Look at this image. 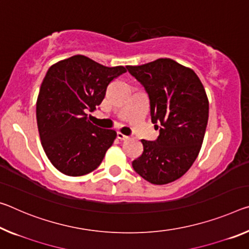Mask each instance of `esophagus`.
I'll return each mask as SVG.
<instances>
[{"mask_svg": "<svg viewBox=\"0 0 249 249\" xmlns=\"http://www.w3.org/2000/svg\"><path fill=\"white\" fill-rule=\"evenodd\" d=\"M117 139L121 140V141H125V140L128 139V136L124 135V134L121 133V132H117Z\"/></svg>", "mask_w": 249, "mask_h": 249, "instance_id": "1", "label": "esophagus"}]
</instances>
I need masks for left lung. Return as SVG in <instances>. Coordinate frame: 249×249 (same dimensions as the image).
<instances>
[{"label": "left lung", "instance_id": "8db88e82", "mask_svg": "<svg viewBox=\"0 0 249 249\" xmlns=\"http://www.w3.org/2000/svg\"><path fill=\"white\" fill-rule=\"evenodd\" d=\"M149 97L156 141L142 140L143 153L133 168L145 180L165 185L180 178L198 156L208 122L207 94L192 69L171 58L127 66Z\"/></svg>", "mask_w": 249, "mask_h": 249}]
</instances>
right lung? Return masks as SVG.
I'll return each mask as SVG.
<instances>
[{"label": "right lung", "instance_id": "right-lung-1", "mask_svg": "<svg viewBox=\"0 0 249 249\" xmlns=\"http://www.w3.org/2000/svg\"><path fill=\"white\" fill-rule=\"evenodd\" d=\"M125 72L84 55L47 71L36 101L37 128L47 159L63 174L82 176L100 166L117 134L90 123L86 113L96 109L109 83Z\"/></svg>", "mask_w": 249, "mask_h": 249}]
</instances>
